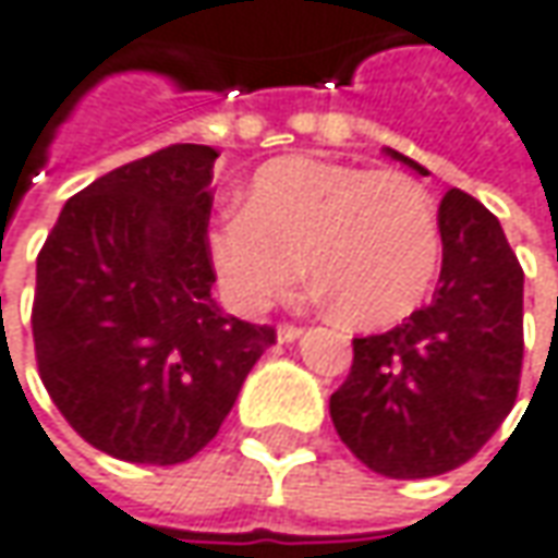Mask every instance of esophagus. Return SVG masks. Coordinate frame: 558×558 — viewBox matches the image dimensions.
<instances>
[{
	"label": "esophagus",
	"mask_w": 558,
	"mask_h": 558,
	"mask_svg": "<svg viewBox=\"0 0 558 558\" xmlns=\"http://www.w3.org/2000/svg\"><path fill=\"white\" fill-rule=\"evenodd\" d=\"M300 333H303V327L278 325V343H293V340H300Z\"/></svg>",
	"instance_id": "1"
}]
</instances>
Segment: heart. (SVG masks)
<instances>
[{
	"mask_svg": "<svg viewBox=\"0 0 558 558\" xmlns=\"http://www.w3.org/2000/svg\"><path fill=\"white\" fill-rule=\"evenodd\" d=\"M444 233L434 196L402 171L325 158L262 165L246 206L225 208L208 258L225 300L253 315L287 296L305 271L355 327L405 318L437 278Z\"/></svg>",
	"mask_w": 558,
	"mask_h": 558,
	"instance_id": "heart-1",
	"label": "heart"
}]
</instances>
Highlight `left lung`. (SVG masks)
<instances>
[{
  "label": "left lung",
  "mask_w": 558,
  "mask_h": 558,
  "mask_svg": "<svg viewBox=\"0 0 558 558\" xmlns=\"http://www.w3.org/2000/svg\"><path fill=\"white\" fill-rule=\"evenodd\" d=\"M437 215L434 300L393 330L355 337L350 377L330 397L352 456L402 481L452 472L494 437L519 397L524 355V271L499 221L462 190H449Z\"/></svg>",
  "instance_id": "1"
}]
</instances>
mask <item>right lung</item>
I'll return each mask as SVG.
<instances>
[{"instance_id": "add662e5", "label": "right lung", "mask_w": 558, "mask_h": 558, "mask_svg": "<svg viewBox=\"0 0 558 558\" xmlns=\"http://www.w3.org/2000/svg\"><path fill=\"white\" fill-rule=\"evenodd\" d=\"M215 158L174 143L102 174L64 203L37 255L39 377L64 422L124 462L193 459L278 340L211 300Z\"/></svg>"}]
</instances>
